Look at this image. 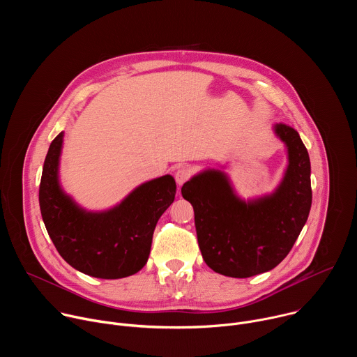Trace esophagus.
I'll list each match as a JSON object with an SVG mask.
<instances>
[{
  "instance_id": "obj_1",
  "label": "esophagus",
  "mask_w": 357,
  "mask_h": 357,
  "mask_svg": "<svg viewBox=\"0 0 357 357\" xmlns=\"http://www.w3.org/2000/svg\"><path fill=\"white\" fill-rule=\"evenodd\" d=\"M192 176V169L189 167H181L176 172H175V181L176 183L181 186L183 185L189 178Z\"/></svg>"
}]
</instances>
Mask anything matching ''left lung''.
I'll use <instances>...</instances> for the list:
<instances>
[{
  "mask_svg": "<svg viewBox=\"0 0 357 357\" xmlns=\"http://www.w3.org/2000/svg\"><path fill=\"white\" fill-rule=\"evenodd\" d=\"M274 132L288 152L274 192L244 200L219 169H205L181 189L193 206L202 257L222 275L247 278L273 270L307 223L312 205L308 151L292 127L275 124Z\"/></svg>",
  "mask_w": 357,
  "mask_h": 357,
  "instance_id": "left-lung-1",
  "label": "left lung"
}]
</instances>
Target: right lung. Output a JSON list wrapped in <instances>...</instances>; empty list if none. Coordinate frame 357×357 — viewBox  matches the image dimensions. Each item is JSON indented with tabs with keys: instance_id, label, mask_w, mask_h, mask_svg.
Masks as SVG:
<instances>
[{
	"instance_id": "1",
	"label": "right lung",
	"mask_w": 357,
	"mask_h": 357,
	"mask_svg": "<svg viewBox=\"0 0 357 357\" xmlns=\"http://www.w3.org/2000/svg\"><path fill=\"white\" fill-rule=\"evenodd\" d=\"M63 131L52 141L39 185L40 215L62 259L77 271L103 280L138 273L148 261L152 234L175 199L171 175L137 186L117 206L89 212L62 189L59 161Z\"/></svg>"
}]
</instances>
